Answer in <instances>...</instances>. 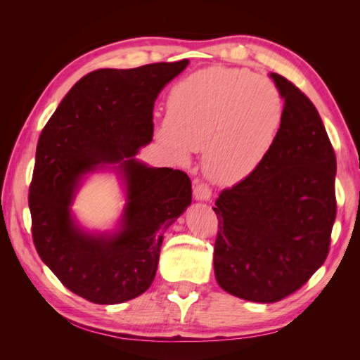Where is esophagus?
<instances>
[{"label":"esophagus","mask_w":360,"mask_h":360,"mask_svg":"<svg viewBox=\"0 0 360 360\" xmlns=\"http://www.w3.org/2000/svg\"><path fill=\"white\" fill-rule=\"evenodd\" d=\"M193 198L197 201H210L212 200V191L210 188L207 186L204 183L197 184V186L193 188Z\"/></svg>","instance_id":"esophagus-1"}]
</instances>
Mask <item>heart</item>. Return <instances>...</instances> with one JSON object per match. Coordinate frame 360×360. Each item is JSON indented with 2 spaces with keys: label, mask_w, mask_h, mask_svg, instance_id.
<instances>
[{
  "label": "heart",
  "mask_w": 360,
  "mask_h": 360,
  "mask_svg": "<svg viewBox=\"0 0 360 360\" xmlns=\"http://www.w3.org/2000/svg\"><path fill=\"white\" fill-rule=\"evenodd\" d=\"M156 136L176 162L201 151L205 176L221 186L248 179L274 146L284 120L276 85L246 69L212 66L191 73L168 94Z\"/></svg>",
  "instance_id": "b5f03b06"
}]
</instances>
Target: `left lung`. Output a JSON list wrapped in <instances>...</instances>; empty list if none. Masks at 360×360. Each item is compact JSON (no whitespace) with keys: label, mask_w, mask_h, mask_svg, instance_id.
<instances>
[{"label":"left lung","mask_w":360,"mask_h":360,"mask_svg":"<svg viewBox=\"0 0 360 360\" xmlns=\"http://www.w3.org/2000/svg\"><path fill=\"white\" fill-rule=\"evenodd\" d=\"M270 78L284 99L278 136L261 165L213 207L217 284L258 303L290 296L323 266L336 217V158L320 114L284 76Z\"/></svg>","instance_id":"obj_1"}]
</instances>
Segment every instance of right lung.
I'll list each match as a JSON object with an SVG mask.
<instances>
[{
  "mask_svg": "<svg viewBox=\"0 0 360 360\" xmlns=\"http://www.w3.org/2000/svg\"><path fill=\"white\" fill-rule=\"evenodd\" d=\"M189 60L85 75L41 130L28 204L37 252L61 284L99 304L123 303L155 279L163 233L192 202L186 172L135 156L153 139L159 93ZM112 169L127 204L115 231L90 233L71 212L85 175Z\"/></svg>",
  "mask_w": 360,
  "mask_h": 360,
  "instance_id": "1",
  "label": "right lung"
}]
</instances>
